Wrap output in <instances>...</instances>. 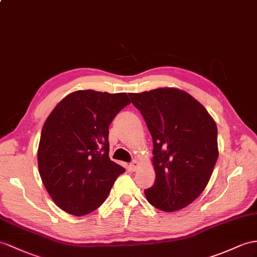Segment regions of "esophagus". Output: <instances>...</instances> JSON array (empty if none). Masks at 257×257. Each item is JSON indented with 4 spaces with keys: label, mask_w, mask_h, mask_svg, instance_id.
Returning <instances> with one entry per match:
<instances>
[{
    "label": "esophagus",
    "mask_w": 257,
    "mask_h": 257,
    "mask_svg": "<svg viewBox=\"0 0 257 257\" xmlns=\"http://www.w3.org/2000/svg\"><path fill=\"white\" fill-rule=\"evenodd\" d=\"M139 166H140L139 161H137V160H133L132 162H131L130 168H131V170H132V171H136V169L139 168Z\"/></svg>",
    "instance_id": "obj_1"
}]
</instances>
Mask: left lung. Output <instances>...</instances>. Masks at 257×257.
Masks as SVG:
<instances>
[{
    "label": "left lung",
    "mask_w": 257,
    "mask_h": 257,
    "mask_svg": "<svg viewBox=\"0 0 257 257\" xmlns=\"http://www.w3.org/2000/svg\"><path fill=\"white\" fill-rule=\"evenodd\" d=\"M154 144L155 184L147 201L164 211L180 210L201 195L218 158L217 125L203 105L176 88L128 93Z\"/></svg>",
    "instance_id": "8db88e82"
}]
</instances>
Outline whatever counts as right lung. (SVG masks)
<instances>
[{
  "mask_svg": "<svg viewBox=\"0 0 257 257\" xmlns=\"http://www.w3.org/2000/svg\"><path fill=\"white\" fill-rule=\"evenodd\" d=\"M131 101L125 92L78 90L48 116L38 148L39 173L50 196L74 216L96 210L125 169L109 158V125Z\"/></svg>",
  "mask_w": 257,
  "mask_h": 257,
  "instance_id": "1",
  "label": "right lung"
}]
</instances>
